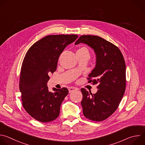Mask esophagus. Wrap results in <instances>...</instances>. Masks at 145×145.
I'll use <instances>...</instances> for the list:
<instances>
[{
  "mask_svg": "<svg viewBox=\"0 0 145 145\" xmlns=\"http://www.w3.org/2000/svg\"><path fill=\"white\" fill-rule=\"evenodd\" d=\"M68 89H69V92L71 93L72 91H75V90H78V89L77 88H76V87H69Z\"/></svg>",
  "mask_w": 145,
  "mask_h": 145,
  "instance_id": "34e87169",
  "label": "esophagus"
}]
</instances>
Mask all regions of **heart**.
<instances>
[{"mask_svg":"<svg viewBox=\"0 0 145 145\" xmlns=\"http://www.w3.org/2000/svg\"><path fill=\"white\" fill-rule=\"evenodd\" d=\"M84 48V49H86V48ZM87 50V49H86Z\"/></svg>","mask_w":145,"mask_h":145,"instance_id":"heart-1","label":"heart"}]
</instances>
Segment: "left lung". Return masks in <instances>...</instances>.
Segmentation results:
<instances>
[{"instance_id": "left-lung-1", "label": "left lung", "mask_w": 145, "mask_h": 145, "mask_svg": "<svg viewBox=\"0 0 145 145\" xmlns=\"http://www.w3.org/2000/svg\"><path fill=\"white\" fill-rule=\"evenodd\" d=\"M81 42L90 46L96 55L95 67L88 76V82L99 84L95 94L81 89L83 114L100 122L114 113L121 101L126 88V64L119 48L101 37L82 35L75 45Z\"/></svg>"}]
</instances>
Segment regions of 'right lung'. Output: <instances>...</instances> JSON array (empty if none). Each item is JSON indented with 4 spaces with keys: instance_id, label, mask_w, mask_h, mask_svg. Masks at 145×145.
<instances>
[{
    "instance_id": "obj_1",
    "label": "right lung",
    "mask_w": 145,
    "mask_h": 145,
    "mask_svg": "<svg viewBox=\"0 0 145 145\" xmlns=\"http://www.w3.org/2000/svg\"><path fill=\"white\" fill-rule=\"evenodd\" d=\"M78 38L77 35H48L33 44L22 65L19 89L22 105L33 118L41 122L56 120L60 106L68 94L66 88L48 90V73L55 72L60 54Z\"/></svg>"
}]
</instances>
